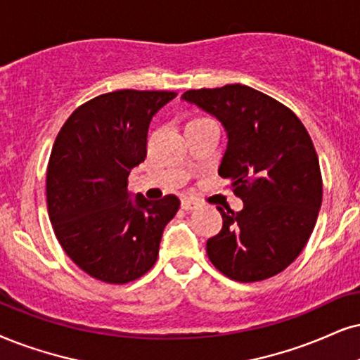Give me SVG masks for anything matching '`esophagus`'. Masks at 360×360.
Here are the masks:
<instances>
[{"label":"esophagus","mask_w":360,"mask_h":360,"mask_svg":"<svg viewBox=\"0 0 360 360\" xmlns=\"http://www.w3.org/2000/svg\"><path fill=\"white\" fill-rule=\"evenodd\" d=\"M198 206L199 204H198V201H194V199L184 198L183 201H181V207H183L184 211H193V209H195Z\"/></svg>","instance_id":"esophagus-1"}]
</instances>
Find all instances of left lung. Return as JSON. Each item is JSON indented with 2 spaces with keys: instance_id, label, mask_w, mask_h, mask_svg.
<instances>
[{
  "instance_id": "obj_1",
  "label": "left lung",
  "mask_w": 360,
  "mask_h": 360,
  "mask_svg": "<svg viewBox=\"0 0 360 360\" xmlns=\"http://www.w3.org/2000/svg\"><path fill=\"white\" fill-rule=\"evenodd\" d=\"M183 99L224 124L219 176L243 211L219 209L222 229L207 239L212 266L229 279L257 282L289 267L311 238L322 202V174L307 129L288 106L244 84L189 89Z\"/></svg>"
}]
</instances>
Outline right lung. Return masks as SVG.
<instances>
[{
    "mask_svg": "<svg viewBox=\"0 0 360 360\" xmlns=\"http://www.w3.org/2000/svg\"><path fill=\"white\" fill-rule=\"evenodd\" d=\"M174 91L120 89L72 111L54 141L46 172L49 221L81 271L127 284L151 269L179 199H129L127 176L146 159L148 127Z\"/></svg>",
    "mask_w": 360,
    "mask_h": 360,
    "instance_id": "add662e5",
    "label": "right lung"
}]
</instances>
